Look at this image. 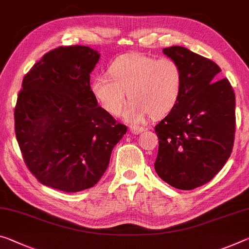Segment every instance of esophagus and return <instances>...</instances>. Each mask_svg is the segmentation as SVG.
Masks as SVG:
<instances>
[{
    "instance_id": "34e87169",
    "label": "esophagus",
    "mask_w": 249,
    "mask_h": 249,
    "mask_svg": "<svg viewBox=\"0 0 249 249\" xmlns=\"http://www.w3.org/2000/svg\"><path fill=\"white\" fill-rule=\"evenodd\" d=\"M144 129H145V127H143V126L134 125V126H132V127H131V132L133 134H135V135H137V134H141L142 132H143Z\"/></svg>"
}]
</instances>
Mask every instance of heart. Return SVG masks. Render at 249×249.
<instances>
[{"instance_id": "1", "label": "heart", "mask_w": 249, "mask_h": 249, "mask_svg": "<svg viewBox=\"0 0 249 249\" xmlns=\"http://www.w3.org/2000/svg\"><path fill=\"white\" fill-rule=\"evenodd\" d=\"M183 73L178 63L169 57L156 58L141 53H127L110 63L106 75L93 78L90 90L106 112L116 116L126 102L123 118L140 124L148 114H168L179 100Z\"/></svg>"}]
</instances>
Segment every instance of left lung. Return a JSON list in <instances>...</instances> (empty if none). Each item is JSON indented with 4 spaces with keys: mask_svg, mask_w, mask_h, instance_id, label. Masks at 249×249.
<instances>
[{
    "mask_svg": "<svg viewBox=\"0 0 249 249\" xmlns=\"http://www.w3.org/2000/svg\"><path fill=\"white\" fill-rule=\"evenodd\" d=\"M183 73L179 100L155 126L159 137L155 171L171 186L189 191L210 181L234 146L235 93L219 66L186 47L163 50Z\"/></svg>",
    "mask_w": 249,
    "mask_h": 249,
    "instance_id": "left-lung-1",
    "label": "left lung"
}]
</instances>
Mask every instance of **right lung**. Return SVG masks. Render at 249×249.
I'll return each instance as SVG.
<instances>
[{
    "label": "right lung",
    "instance_id": "obj_1",
    "mask_svg": "<svg viewBox=\"0 0 249 249\" xmlns=\"http://www.w3.org/2000/svg\"><path fill=\"white\" fill-rule=\"evenodd\" d=\"M98 60L89 46H60L23 78L15 135L27 168L45 186L66 193L93 187L127 131L90 90L89 74Z\"/></svg>",
    "mask_w": 249,
    "mask_h": 249
}]
</instances>
